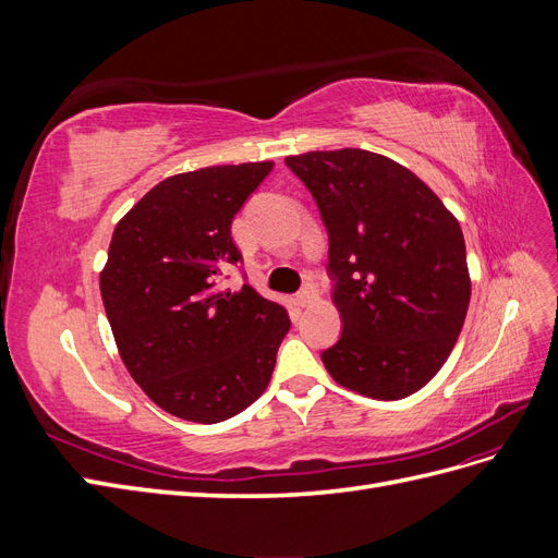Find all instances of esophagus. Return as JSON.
<instances>
[{
	"instance_id": "obj_1",
	"label": "esophagus",
	"mask_w": 558,
	"mask_h": 558,
	"mask_svg": "<svg viewBox=\"0 0 558 558\" xmlns=\"http://www.w3.org/2000/svg\"><path fill=\"white\" fill-rule=\"evenodd\" d=\"M314 300H316V289H314V286H312V283H307V286H305V289H302V291H300V293L295 295V302H298V305H300V307H310Z\"/></svg>"
}]
</instances>
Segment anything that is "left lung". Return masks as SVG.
I'll return each instance as SVG.
<instances>
[{"instance_id":"obj_1","label":"left lung","mask_w":558,"mask_h":558,"mask_svg":"<svg viewBox=\"0 0 558 558\" xmlns=\"http://www.w3.org/2000/svg\"><path fill=\"white\" fill-rule=\"evenodd\" d=\"M286 165L328 228L344 326L320 356L330 377L375 400L416 393L449 359L468 314L459 221L408 167L373 150H310Z\"/></svg>"}]
</instances>
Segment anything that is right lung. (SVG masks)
I'll list each match as a JSON object with an SVG mask.
<instances>
[{"label":"right lung","mask_w":558,"mask_h":558,"mask_svg":"<svg viewBox=\"0 0 558 558\" xmlns=\"http://www.w3.org/2000/svg\"><path fill=\"white\" fill-rule=\"evenodd\" d=\"M275 162L202 167L154 185L121 221L99 272L118 353L172 416L218 424L272 379L289 312L253 286H223L242 258L230 226Z\"/></svg>","instance_id":"right-lung-1"}]
</instances>
